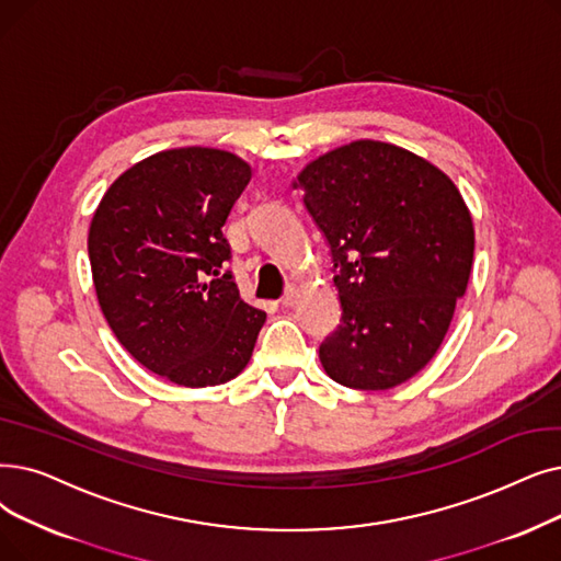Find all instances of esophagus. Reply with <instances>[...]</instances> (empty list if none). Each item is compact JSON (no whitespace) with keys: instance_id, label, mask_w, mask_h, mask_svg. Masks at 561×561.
Instances as JSON below:
<instances>
[{"instance_id":"1","label":"esophagus","mask_w":561,"mask_h":561,"mask_svg":"<svg viewBox=\"0 0 561 561\" xmlns=\"http://www.w3.org/2000/svg\"><path fill=\"white\" fill-rule=\"evenodd\" d=\"M282 307H294L298 302V288L296 286H288L286 294L279 298Z\"/></svg>"}]
</instances>
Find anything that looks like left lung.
<instances>
[{
	"label": "left lung",
	"instance_id": "8db88e82",
	"mask_svg": "<svg viewBox=\"0 0 561 561\" xmlns=\"http://www.w3.org/2000/svg\"><path fill=\"white\" fill-rule=\"evenodd\" d=\"M294 187L328 240L341 300L319 348L325 374L367 392L405 382L440 348L468 288L474 227L458 187L374 139L311 160Z\"/></svg>",
	"mask_w": 561,
	"mask_h": 561
}]
</instances>
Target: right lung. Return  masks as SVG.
<instances>
[{
	"mask_svg": "<svg viewBox=\"0 0 561 561\" xmlns=\"http://www.w3.org/2000/svg\"><path fill=\"white\" fill-rule=\"evenodd\" d=\"M250 179L229 151L169 149L121 174L93 213L89 261L105 321L141 367L174 385L236 378L265 323L225 271L222 227Z\"/></svg>",
	"mask_w": 561,
	"mask_h": 561,
	"instance_id": "add662e5",
	"label": "right lung"
}]
</instances>
